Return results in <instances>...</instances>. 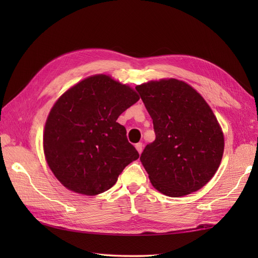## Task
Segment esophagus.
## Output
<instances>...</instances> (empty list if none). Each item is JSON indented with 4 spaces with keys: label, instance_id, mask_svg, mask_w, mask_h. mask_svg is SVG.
<instances>
[{
    "label": "esophagus",
    "instance_id": "esophagus-1",
    "mask_svg": "<svg viewBox=\"0 0 258 258\" xmlns=\"http://www.w3.org/2000/svg\"><path fill=\"white\" fill-rule=\"evenodd\" d=\"M135 149L138 150V152H139L140 154H141V153L143 152V144H142V143H138V144H135Z\"/></svg>",
    "mask_w": 258,
    "mask_h": 258
}]
</instances>
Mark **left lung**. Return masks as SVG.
<instances>
[{"mask_svg": "<svg viewBox=\"0 0 258 258\" xmlns=\"http://www.w3.org/2000/svg\"><path fill=\"white\" fill-rule=\"evenodd\" d=\"M135 90L156 136L140 158L152 185L171 197L199 190L216 173L224 152L223 132L211 107L193 87L175 79Z\"/></svg>", "mask_w": 258, "mask_h": 258, "instance_id": "left-lung-1", "label": "left lung"}]
</instances>
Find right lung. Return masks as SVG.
<instances>
[{"label":"right lung","mask_w":258,"mask_h":258,"mask_svg":"<svg viewBox=\"0 0 258 258\" xmlns=\"http://www.w3.org/2000/svg\"><path fill=\"white\" fill-rule=\"evenodd\" d=\"M140 100L107 75L90 76L54 104L43 145L48 166L65 187L84 195L109 189L140 154L116 120Z\"/></svg>","instance_id":"add662e5"}]
</instances>
